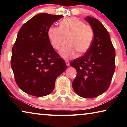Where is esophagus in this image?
I'll use <instances>...</instances> for the list:
<instances>
[{
    "mask_svg": "<svg viewBox=\"0 0 127 127\" xmlns=\"http://www.w3.org/2000/svg\"><path fill=\"white\" fill-rule=\"evenodd\" d=\"M66 65L67 66H70V64H69V62L68 61H66Z\"/></svg>",
    "mask_w": 127,
    "mask_h": 127,
    "instance_id": "obj_1",
    "label": "esophagus"
}]
</instances>
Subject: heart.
<instances>
[{
  "label": "heart",
  "instance_id": "1",
  "mask_svg": "<svg viewBox=\"0 0 127 127\" xmlns=\"http://www.w3.org/2000/svg\"><path fill=\"white\" fill-rule=\"evenodd\" d=\"M64 36H67V44L60 51V55L65 60L84 54L91 47L94 40L93 29L89 24H84L76 17H69L62 20L60 27L51 26L47 31L50 44L54 49L59 50Z\"/></svg>",
  "mask_w": 127,
  "mask_h": 127
}]
</instances>
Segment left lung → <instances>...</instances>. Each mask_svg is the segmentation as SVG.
I'll return each instance as SVG.
<instances>
[{
  "mask_svg": "<svg viewBox=\"0 0 127 127\" xmlns=\"http://www.w3.org/2000/svg\"><path fill=\"white\" fill-rule=\"evenodd\" d=\"M86 20L94 31V40L89 50L70 63L77 71L72 82L74 91L84 98H94L108 89L115 70V50L110 34L96 18Z\"/></svg>",
  "mask_w": 127,
  "mask_h": 127,
  "instance_id": "8db88e82",
  "label": "left lung"
}]
</instances>
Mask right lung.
Listing matches in <instances>:
<instances>
[{"mask_svg":"<svg viewBox=\"0 0 127 127\" xmlns=\"http://www.w3.org/2000/svg\"><path fill=\"white\" fill-rule=\"evenodd\" d=\"M63 17L39 14L19 31L11 65L17 86L28 94L38 97L50 94L57 77L66 69L65 61L52 47L47 36L49 27Z\"/></svg>","mask_w":127,"mask_h":127,"instance_id":"right-lung-1","label":"right lung"}]
</instances>
